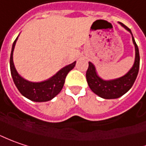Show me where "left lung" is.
<instances>
[{"label": "left lung", "instance_id": "obj_1", "mask_svg": "<svg viewBox=\"0 0 146 146\" xmlns=\"http://www.w3.org/2000/svg\"><path fill=\"white\" fill-rule=\"evenodd\" d=\"M122 27L131 33V29L119 23ZM132 35V33H131ZM132 41L135 45V59L132 68L128 71L124 76L113 80H104L98 76L96 73L94 66L91 62H89V67L86 71V80L90 88L94 94L99 97L106 99L117 98L125 94L131 88L137 77L140 67V54L138 46L132 36Z\"/></svg>", "mask_w": 146, "mask_h": 146}]
</instances>
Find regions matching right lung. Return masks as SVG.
<instances>
[{
	"label": "right lung",
	"instance_id": "right-lung-1",
	"mask_svg": "<svg viewBox=\"0 0 146 146\" xmlns=\"http://www.w3.org/2000/svg\"><path fill=\"white\" fill-rule=\"evenodd\" d=\"M18 37L13 42L11 50V58H10V66L11 72L14 83L17 87L18 90L22 95L27 98L34 102H47L51 100L57 95L63 88L66 77L69 73L70 70L73 69L76 66V62L65 66L60 70L54 76L50 78L48 80L33 83L25 80L20 76L16 71L13 62V51L16 43Z\"/></svg>",
	"mask_w": 146,
	"mask_h": 146
}]
</instances>
